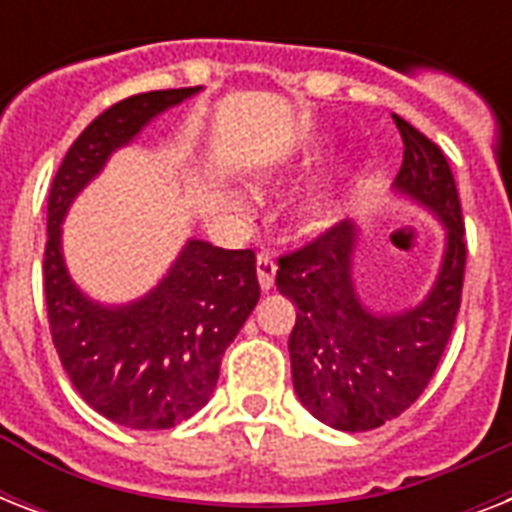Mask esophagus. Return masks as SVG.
<instances>
[{
    "mask_svg": "<svg viewBox=\"0 0 512 512\" xmlns=\"http://www.w3.org/2000/svg\"><path fill=\"white\" fill-rule=\"evenodd\" d=\"M257 281H260V289L268 292L276 281V263H273L271 255H257Z\"/></svg>",
    "mask_w": 512,
    "mask_h": 512,
    "instance_id": "34e87169",
    "label": "esophagus"
}]
</instances>
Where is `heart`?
<instances>
[{
    "mask_svg": "<svg viewBox=\"0 0 512 512\" xmlns=\"http://www.w3.org/2000/svg\"><path fill=\"white\" fill-rule=\"evenodd\" d=\"M327 143L329 140H324V138L308 140L303 151H300V156H289L287 162H281L276 170L281 172V170H289V167H295L297 162H308L311 156H319ZM220 199H223L225 207L233 209V212H244V209H247V199H244L239 191L228 188V185H225L223 191H220ZM335 212H337L335 180H327V183L313 185L311 191H305L303 196H300V201H297V207H295L297 223H300V228H308V231H313V228H324V225L332 223Z\"/></svg>",
    "mask_w": 512,
    "mask_h": 512,
    "instance_id": "b5f03b06",
    "label": "heart"
}]
</instances>
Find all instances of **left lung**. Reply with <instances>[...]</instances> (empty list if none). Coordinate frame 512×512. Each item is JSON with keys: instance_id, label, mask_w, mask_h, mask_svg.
I'll list each match as a JSON object with an SVG mask.
<instances>
[{"instance_id": "8db88e82", "label": "left lung", "mask_w": 512, "mask_h": 512, "mask_svg": "<svg viewBox=\"0 0 512 512\" xmlns=\"http://www.w3.org/2000/svg\"><path fill=\"white\" fill-rule=\"evenodd\" d=\"M396 119L404 162L390 193L444 228L436 279L414 305L382 311L356 281L361 223L345 220L279 260L276 287L297 305L289 335L300 404L345 433L372 430L409 409L428 388L452 337L465 276V225L446 156L409 122Z\"/></svg>"}]
</instances>
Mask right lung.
<instances>
[{"mask_svg":"<svg viewBox=\"0 0 512 512\" xmlns=\"http://www.w3.org/2000/svg\"><path fill=\"white\" fill-rule=\"evenodd\" d=\"M201 90L143 92L103 111L68 148L47 201L44 297L60 364L95 412L132 430L175 428L212 398L225 348L260 300L255 252L191 236L146 295L103 303L68 271L63 223L116 151Z\"/></svg>","mask_w":512,"mask_h":512,"instance_id":"add662e5","label":"right lung"}]
</instances>
